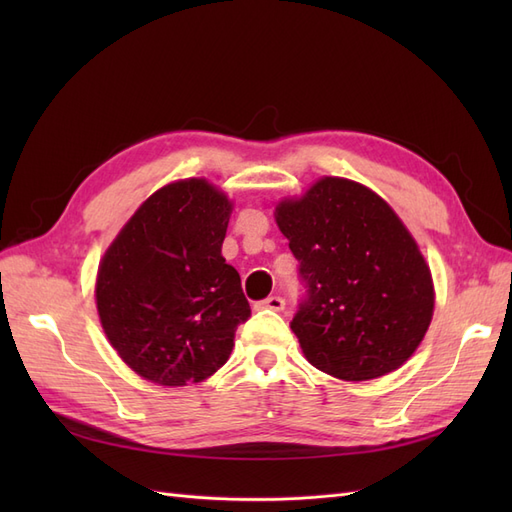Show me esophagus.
Instances as JSON below:
<instances>
[{
    "label": "esophagus",
    "mask_w": 512,
    "mask_h": 512,
    "mask_svg": "<svg viewBox=\"0 0 512 512\" xmlns=\"http://www.w3.org/2000/svg\"><path fill=\"white\" fill-rule=\"evenodd\" d=\"M256 307L258 309H271V312H282V309L286 307V301L275 294V297H267L265 301H260Z\"/></svg>",
    "instance_id": "1"
}]
</instances>
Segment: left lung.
I'll use <instances>...</instances> for the list:
<instances>
[{
	"mask_svg": "<svg viewBox=\"0 0 512 512\" xmlns=\"http://www.w3.org/2000/svg\"><path fill=\"white\" fill-rule=\"evenodd\" d=\"M305 299L290 329L333 378L374 380L404 365L429 329L433 282L397 213L365 185L322 177L275 207Z\"/></svg>",
	"mask_w": 512,
	"mask_h": 512,
	"instance_id": "obj_1",
	"label": "left lung"
}]
</instances>
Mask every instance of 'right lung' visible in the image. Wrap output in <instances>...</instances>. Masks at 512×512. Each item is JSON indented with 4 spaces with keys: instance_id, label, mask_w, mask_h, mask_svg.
<instances>
[{
    "instance_id": "obj_1",
    "label": "right lung",
    "mask_w": 512,
    "mask_h": 512,
    "mask_svg": "<svg viewBox=\"0 0 512 512\" xmlns=\"http://www.w3.org/2000/svg\"><path fill=\"white\" fill-rule=\"evenodd\" d=\"M232 203L205 179L153 192L108 247L96 303L108 342L138 376L185 386L215 374L252 309L222 243Z\"/></svg>"
}]
</instances>
